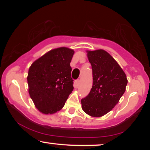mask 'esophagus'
Here are the masks:
<instances>
[{"label": "esophagus", "mask_w": 150, "mask_h": 150, "mask_svg": "<svg viewBox=\"0 0 150 150\" xmlns=\"http://www.w3.org/2000/svg\"><path fill=\"white\" fill-rule=\"evenodd\" d=\"M80 83H81V81L80 80H77V81H76V87H78L80 85Z\"/></svg>", "instance_id": "obj_1"}]
</instances>
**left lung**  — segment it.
Segmentation results:
<instances>
[{"label":"left lung","mask_w":150,"mask_h":150,"mask_svg":"<svg viewBox=\"0 0 150 150\" xmlns=\"http://www.w3.org/2000/svg\"><path fill=\"white\" fill-rule=\"evenodd\" d=\"M93 71V86L87 97L81 100L87 115L100 117L108 113L126 91L128 80L125 72L109 53L102 49L87 50Z\"/></svg>","instance_id":"left-lung-1"}]
</instances>
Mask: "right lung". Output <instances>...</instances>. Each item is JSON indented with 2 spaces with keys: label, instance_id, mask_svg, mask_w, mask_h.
Wrapping results in <instances>:
<instances>
[{
  "label": "right lung",
  "instance_id": "add662e5",
  "mask_svg": "<svg viewBox=\"0 0 150 150\" xmlns=\"http://www.w3.org/2000/svg\"><path fill=\"white\" fill-rule=\"evenodd\" d=\"M74 50L67 47L52 49L28 69V93L40 112L54 114L65 105L73 91L70 62Z\"/></svg>",
  "mask_w": 150,
  "mask_h": 150
}]
</instances>
